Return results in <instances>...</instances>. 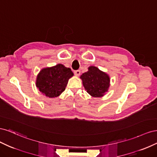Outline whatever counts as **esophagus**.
<instances>
[{"label": "esophagus", "instance_id": "1", "mask_svg": "<svg viewBox=\"0 0 157 157\" xmlns=\"http://www.w3.org/2000/svg\"><path fill=\"white\" fill-rule=\"evenodd\" d=\"M75 76H77V77H78V76L80 75V70H77L75 71Z\"/></svg>", "mask_w": 157, "mask_h": 157}]
</instances>
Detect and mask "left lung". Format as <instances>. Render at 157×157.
Instances as JSON below:
<instances>
[{"label": "left lung", "instance_id": "1", "mask_svg": "<svg viewBox=\"0 0 157 157\" xmlns=\"http://www.w3.org/2000/svg\"><path fill=\"white\" fill-rule=\"evenodd\" d=\"M88 69L87 72L80 77L85 90L92 97L104 96L110 86V77L93 65L90 66Z\"/></svg>", "mask_w": 157, "mask_h": 157}]
</instances>
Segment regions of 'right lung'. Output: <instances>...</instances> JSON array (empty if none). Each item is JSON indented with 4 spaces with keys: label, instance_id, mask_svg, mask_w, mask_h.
<instances>
[{
    "label": "right lung",
    "instance_id": "right-lung-1",
    "mask_svg": "<svg viewBox=\"0 0 157 157\" xmlns=\"http://www.w3.org/2000/svg\"><path fill=\"white\" fill-rule=\"evenodd\" d=\"M73 76L70 68L61 63L57 64L40 71L36 79V86L46 97L57 98L65 90L69 79Z\"/></svg>",
    "mask_w": 157,
    "mask_h": 157
}]
</instances>
